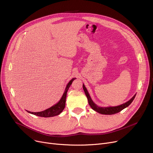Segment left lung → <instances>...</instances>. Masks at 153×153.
<instances>
[{
    "label": "left lung",
    "instance_id": "obj_1",
    "mask_svg": "<svg viewBox=\"0 0 153 153\" xmlns=\"http://www.w3.org/2000/svg\"><path fill=\"white\" fill-rule=\"evenodd\" d=\"M83 89L84 91L85 95L87 96L88 102H89V105L91 107V108L94 110L98 112V113L101 114H103V115H113V114H117L120 111H121L122 110H123L124 108H125L126 107H128L130 105L131 102L133 101V100L135 97V96H136V94H135L130 100H128L126 103H124L122 104V105H118V106H115V107H100L97 106L92 101V100L91 99V98L90 97L89 94V92H88V91L86 89V87H85L84 84H83Z\"/></svg>",
    "mask_w": 153,
    "mask_h": 153
}]
</instances>
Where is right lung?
Masks as SVG:
<instances>
[{
  "mask_svg": "<svg viewBox=\"0 0 153 153\" xmlns=\"http://www.w3.org/2000/svg\"><path fill=\"white\" fill-rule=\"evenodd\" d=\"M76 78H72L71 81L69 82L68 84L65 91H64V92L62 96L61 99L60 100L55 104L54 105L52 106L51 107L48 108L44 111H39V112H32L30 111H27V112L31 114H33L36 116L39 117H54L56 115H58L60 114L61 112L63 111L64 109V107H65L66 105V95H67V92L69 89V88L70 85L72 84V82H73V81Z\"/></svg>",
  "mask_w": 153,
  "mask_h": 153,
  "instance_id": "add662e5",
  "label": "right lung"
}]
</instances>
